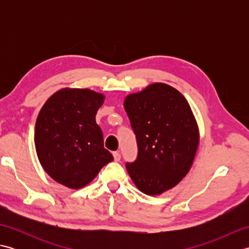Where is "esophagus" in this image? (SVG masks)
Here are the masks:
<instances>
[{
    "label": "esophagus",
    "mask_w": 249,
    "mask_h": 249,
    "mask_svg": "<svg viewBox=\"0 0 249 249\" xmlns=\"http://www.w3.org/2000/svg\"><path fill=\"white\" fill-rule=\"evenodd\" d=\"M113 158H114L115 161H120V160H121L120 153L119 152H113Z\"/></svg>",
    "instance_id": "1"
}]
</instances>
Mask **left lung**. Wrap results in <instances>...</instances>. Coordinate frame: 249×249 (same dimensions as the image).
I'll return each instance as SVG.
<instances>
[{"mask_svg": "<svg viewBox=\"0 0 249 249\" xmlns=\"http://www.w3.org/2000/svg\"><path fill=\"white\" fill-rule=\"evenodd\" d=\"M124 108L138 143L137 160L126 169L140 192L161 195L182 181L197 154L200 133L193 110L181 92L161 82L128 94Z\"/></svg>", "mask_w": 249, "mask_h": 249, "instance_id": "8db88e82", "label": "left lung"}]
</instances>
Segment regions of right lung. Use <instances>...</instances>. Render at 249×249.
I'll use <instances>...</instances> for the list:
<instances>
[{
    "label": "right lung",
    "instance_id": "add662e5",
    "mask_svg": "<svg viewBox=\"0 0 249 249\" xmlns=\"http://www.w3.org/2000/svg\"><path fill=\"white\" fill-rule=\"evenodd\" d=\"M104 102L105 95L93 89L65 88L40 109L35 124L36 154L55 182L82 188L113 160L95 120Z\"/></svg>",
    "mask_w": 249,
    "mask_h": 249
}]
</instances>
